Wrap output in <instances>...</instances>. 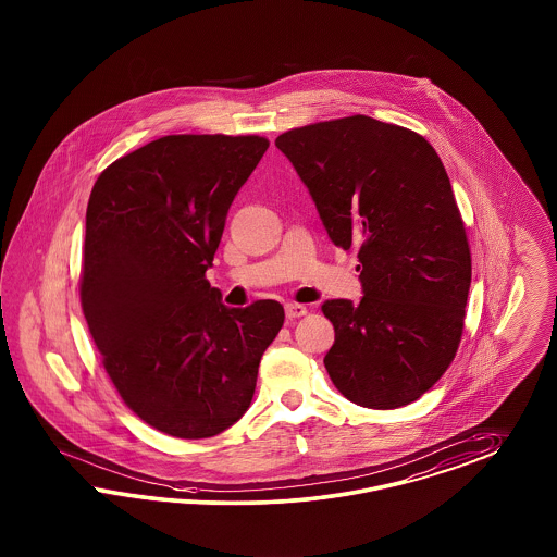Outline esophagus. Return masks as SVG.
Returning <instances> with one entry per match:
<instances>
[{
	"instance_id": "obj_1",
	"label": "esophagus",
	"mask_w": 557,
	"mask_h": 557,
	"mask_svg": "<svg viewBox=\"0 0 557 557\" xmlns=\"http://www.w3.org/2000/svg\"><path fill=\"white\" fill-rule=\"evenodd\" d=\"M308 310L305 305H296V302H288L286 305V317H288L289 321L292 319H300V317H305Z\"/></svg>"
}]
</instances>
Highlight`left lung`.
Here are the masks:
<instances>
[{
  "instance_id": "obj_1",
  "label": "left lung",
  "mask_w": 557,
  "mask_h": 557,
  "mask_svg": "<svg viewBox=\"0 0 557 557\" xmlns=\"http://www.w3.org/2000/svg\"><path fill=\"white\" fill-rule=\"evenodd\" d=\"M305 181L335 247L358 250L364 296L326 300L335 344L325 368L368 409L420 399L455 360L471 250L448 174L411 129L354 115L275 139Z\"/></svg>"
}]
</instances>
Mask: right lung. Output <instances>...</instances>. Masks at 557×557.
<instances>
[{"label": "right lung", "mask_w": 557, "mask_h": 557, "mask_svg": "<svg viewBox=\"0 0 557 557\" xmlns=\"http://www.w3.org/2000/svg\"><path fill=\"white\" fill-rule=\"evenodd\" d=\"M269 141L164 135L107 166L86 210L82 312L116 393L174 438H210L249 409L284 307L228 308L206 271L234 195Z\"/></svg>", "instance_id": "obj_1"}]
</instances>
